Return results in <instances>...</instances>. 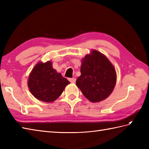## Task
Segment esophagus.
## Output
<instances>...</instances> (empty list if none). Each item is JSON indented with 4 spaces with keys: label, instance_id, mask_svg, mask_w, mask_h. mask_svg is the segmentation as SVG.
<instances>
[{
    "label": "esophagus",
    "instance_id": "1",
    "mask_svg": "<svg viewBox=\"0 0 149 149\" xmlns=\"http://www.w3.org/2000/svg\"><path fill=\"white\" fill-rule=\"evenodd\" d=\"M69 81H70V83H74L75 82V81H76V79H75V78H70L69 79Z\"/></svg>",
    "mask_w": 149,
    "mask_h": 149
}]
</instances>
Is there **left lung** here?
Instances as JSON below:
<instances>
[{
	"label": "left lung",
	"mask_w": 149,
	"mask_h": 149,
	"mask_svg": "<svg viewBox=\"0 0 149 149\" xmlns=\"http://www.w3.org/2000/svg\"><path fill=\"white\" fill-rule=\"evenodd\" d=\"M81 74L76 85L90 102H99L113 92L116 82L115 68L100 52L92 50L82 59Z\"/></svg>",
	"instance_id": "1"
}]
</instances>
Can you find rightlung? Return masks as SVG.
<instances>
[{
    "label": "right lung",
    "instance_id": "obj_1",
    "mask_svg": "<svg viewBox=\"0 0 149 149\" xmlns=\"http://www.w3.org/2000/svg\"><path fill=\"white\" fill-rule=\"evenodd\" d=\"M70 82L52 67V63L38 62L29 75L27 86L31 94L40 101L53 102Z\"/></svg>",
    "mask_w": 149,
    "mask_h": 149
}]
</instances>
